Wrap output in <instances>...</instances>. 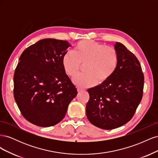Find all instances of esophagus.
Instances as JSON below:
<instances>
[{"mask_svg":"<svg viewBox=\"0 0 158 158\" xmlns=\"http://www.w3.org/2000/svg\"><path fill=\"white\" fill-rule=\"evenodd\" d=\"M77 91H78V92H83V91H84V89L78 88H77Z\"/></svg>","mask_w":158,"mask_h":158,"instance_id":"1","label":"esophagus"}]
</instances>
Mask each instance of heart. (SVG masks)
<instances>
[{
	"label": "heart",
	"instance_id": "1",
	"mask_svg": "<svg viewBox=\"0 0 158 158\" xmlns=\"http://www.w3.org/2000/svg\"><path fill=\"white\" fill-rule=\"evenodd\" d=\"M118 63L115 49L93 40H82L76 45L74 52L67 51L62 59L65 73L74 76L84 64V73L73 78V82L80 88H87L97 83L103 84L111 78Z\"/></svg>",
	"mask_w": 158,
	"mask_h": 158
}]
</instances>
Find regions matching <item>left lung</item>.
Masks as SVG:
<instances>
[{
	"label": "left lung",
	"instance_id": "obj_1",
	"mask_svg": "<svg viewBox=\"0 0 158 158\" xmlns=\"http://www.w3.org/2000/svg\"><path fill=\"white\" fill-rule=\"evenodd\" d=\"M118 55L116 71L106 82L89 88L86 116L94 126L105 130L121 127L132 118L140 103L144 74L140 63L121 43L114 45Z\"/></svg>",
	"mask_w": 158,
	"mask_h": 158
}]
</instances>
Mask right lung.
<instances>
[{"mask_svg": "<svg viewBox=\"0 0 158 158\" xmlns=\"http://www.w3.org/2000/svg\"><path fill=\"white\" fill-rule=\"evenodd\" d=\"M68 41L44 39L26 49L14 75V96L27 121L39 127L58 124L77 89L66 74L62 59Z\"/></svg>", "mask_w": 158, "mask_h": 158, "instance_id": "right-lung-1", "label": "right lung"}]
</instances>
